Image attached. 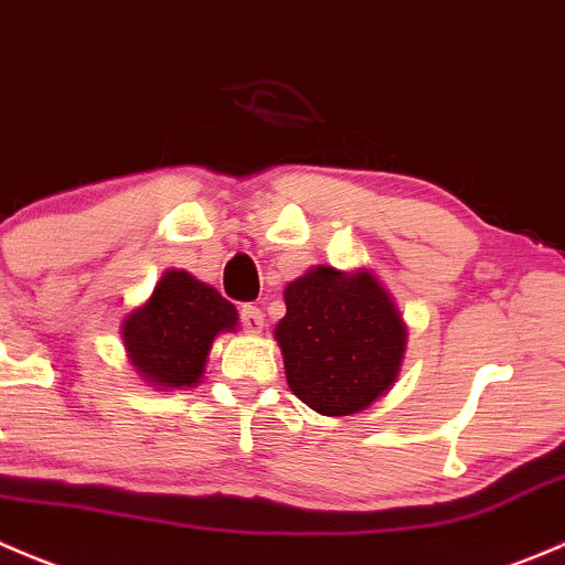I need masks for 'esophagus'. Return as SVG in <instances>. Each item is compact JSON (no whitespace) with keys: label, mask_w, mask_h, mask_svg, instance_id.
Masks as SVG:
<instances>
[{"label":"esophagus","mask_w":565,"mask_h":565,"mask_svg":"<svg viewBox=\"0 0 565 565\" xmlns=\"http://www.w3.org/2000/svg\"><path fill=\"white\" fill-rule=\"evenodd\" d=\"M264 312L258 310V307L253 305H244L242 307V326L244 331H249V334H258V331H264Z\"/></svg>","instance_id":"esophagus-1"}]
</instances>
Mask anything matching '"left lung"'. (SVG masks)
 Returning a JSON list of instances; mask_svg holds the SVG:
<instances>
[{
    "label": "left lung",
    "mask_w": 565,
    "mask_h": 565,
    "mask_svg": "<svg viewBox=\"0 0 565 565\" xmlns=\"http://www.w3.org/2000/svg\"><path fill=\"white\" fill-rule=\"evenodd\" d=\"M282 296L285 318L275 340L301 403L321 416H351L397 383L408 326L370 269L312 266Z\"/></svg>",
    "instance_id": "1"
}]
</instances>
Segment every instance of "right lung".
<instances>
[{"label": "right lung", "mask_w": 565, "mask_h": 565, "mask_svg": "<svg viewBox=\"0 0 565 565\" xmlns=\"http://www.w3.org/2000/svg\"><path fill=\"white\" fill-rule=\"evenodd\" d=\"M239 329V312L212 285L166 269L152 296L121 318L119 334L132 370L152 388H193L206 372L212 342Z\"/></svg>", "instance_id": "add662e5"}]
</instances>
